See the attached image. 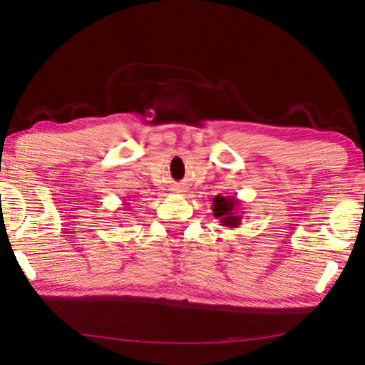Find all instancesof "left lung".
I'll list each match as a JSON object with an SVG mask.
<instances>
[{"label":"left lung","mask_w":365,"mask_h":365,"mask_svg":"<svg viewBox=\"0 0 365 365\" xmlns=\"http://www.w3.org/2000/svg\"><path fill=\"white\" fill-rule=\"evenodd\" d=\"M240 200L232 196H215L213 199V215L218 218L221 226L229 229H237L242 226L243 216L238 215Z\"/></svg>","instance_id":"left-lung-1"}]
</instances>
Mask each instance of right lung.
I'll return each instance as SVG.
<instances>
[{
    "label": "right lung",
    "mask_w": 365,
    "mask_h": 365,
    "mask_svg": "<svg viewBox=\"0 0 365 365\" xmlns=\"http://www.w3.org/2000/svg\"><path fill=\"white\" fill-rule=\"evenodd\" d=\"M123 205H128V204H123Z\"/></svg>",
    "instance_id": "1"
}]
</instances>
